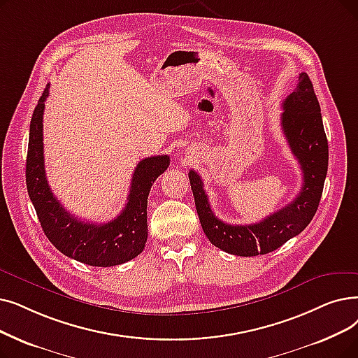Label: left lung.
<instances>
[{
    "mask_svg": "<svg viewBox=\"0 0 358 358\" xmlns=\"http://www.w3.org/2000/svg\"><path fill=\"white\" fill-rule=\"evenodd\" d=\"M281 126L294 157L303 171V187L291 203L250 225H229L215 216L203 181L196 171L189 180L199 220L209 241L236 256L266 255L281 247L313 220L328 173V138L323 129L320 105L306 73L299 76L297 86L282 102Z\"/></svg>",
    "mask_w": 358,
    "mask_h": 358,
    "instance_id": "1",
    "label": "left lung"
}]
</instances>
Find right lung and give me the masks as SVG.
Returning <instances> with one entry per match:
<instances>
[{"instance_id": "right-lung-1", "label": "right lung", "mask_w": 358, "mask_h": 358, "mask_svg": "<svg viewBox=\"0 0 358 358\" xmlns=\"http://www.w3.org/2000/svg\"><path fill=\"white\" fill-rule=\"evenodd\" d=\"M46 85L30 121L26 159V185L45 236L58 250L90 266L108 268L141 255L148 240V196L169 165L168 155L149 157L138 162L130 184L127 205L115 220L106 224L85 222L64 209L50 189L45 176L42 120Z\"/></svg>"}]
</instances>
